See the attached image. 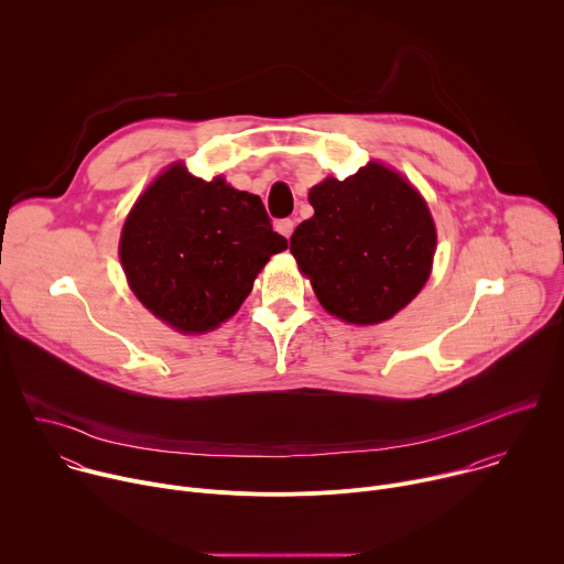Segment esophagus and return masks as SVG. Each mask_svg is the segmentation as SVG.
I'll list each match as a JSON object with an SVG mask.
<instances>
[{
    "label": "esophagus",
    "instance_id": "34e87169",
    "mask_svg": "<svg viewBox=\"0 0 564 564\" xmlns=\"http://www.w3.org/2000/svg\"><path fill=\"white\" fill-rule=\"evenodd\" d=\"M276 231H279V234H283L285 238H290V236H292V231H294V220H292V218H283V220H279V223H276Z\"/></svg>",
    "mask_w": 564,
    "mask_h": 564
}]
</instances>
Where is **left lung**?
I'll list each match as a JSON object with an SVG mask.
<instances>
[{
	"label": "left lung",
	"instance_id": "obj_1",
	"mask_svg": "<svg viewBox=\"0 0 564 564\" xmlns=\"http://www.w3.org/2000/svg\"><path fill=\"white\" fill-rule=\"evenodd\" d=\"M314 216L292 238L318 303L348 324H379L424 288L435 225L424 198L392 170L368 163L310 189Z\"/></svg>",
	"mask_w": 564,
	"mask_h": 564
}]
</instances>
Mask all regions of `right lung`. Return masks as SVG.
<instances>
[{"instance_id":"add662e5","label":"right lung","mask_w":564,"mask_h":564,"mask_svg":"<svg viewBox=\"0 0 564 564\" xmlns=\"http://www.w3.org/2000/svg\"><path fill=\"white\" fill-rule=\"evenodd\" d=\"M285 248L259 196L174 165L131 209L120 261L147 310L181 333H207L240 307Z\"/></svg>"}]
</instances>
